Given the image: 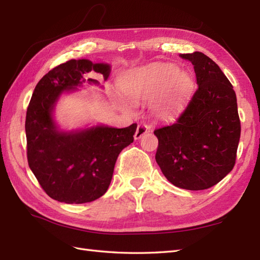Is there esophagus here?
Masks as SVG:
<instances>
[{"instance_id": "34e87169", "label": "esophagus", "mask_w": 260, "mask_h": 260, "mask_svg": "<svg viewBox=\"0 0 260 260\" xmlns=\"http://www.w3.org/2000/svg\"><path fill=\"white\" fill-rule=\"evenodd\" d=\"M147 132H148V127L145 124H140L139 126H137L136 132H135V135H134L135 140L141 139V137L145 133H147Z\"/></svg>"}]
</instances>
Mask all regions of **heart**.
I'll use <instances>...</instances> for the list:
<instances>
[{
  "instance_id": "b5f03b06",
  "label": "heart",
  "mask_w": 260,
  "mask_h": 260,
  "mask_svg": "<svg viewBox=\"0 0 260 260\" xmlns=\"http://www.w3.org/2000/svg\"><path fill=\"white\" fill-rule=\"evenodd\" d=\"M153 105V112L158 118H169L178 110L193 88V78L186 71L178 70L173 64H158L145 69L139 80L127 87V93L133 99L148 98L160 89Z\"/></svg>"
}]
</instances>
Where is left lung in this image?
<instances>
[{
    "mask_svg": "<svg viewBox=\"0 0 260 260\" xmlns=\"http://www.w3.org/2000/svg\"><path fill=\"white\" fill-rule=\"evenodd\" d=\"M194 67L198 89L175 121L154 131L155 159L173 185L206 190L234 169L240 119L233 85L202 52L180 54Z\"/></svg>",
    "mask_w": 260,
    "mask_h": 260,
    "instance_id": "1",
    "label": "left lung"
}]
</instances>
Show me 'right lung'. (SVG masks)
I'll list each match as a JSON object with an SVG mask.
<instances>
[{"label":"right lung","mask_w":260,"mask_h":260,"mask_svg":"<svg viewBox=\"0 0 260 260\" xmlns=\"http://www.w3.org/2000/svg\"><path fill=\"white\" fill-rule=\"evenodd\" d=\"M97 73L106 80L110 66L87 59L69 60L49 71L38 82L26 109L25 134L27 163L47 194L59 202L95 201L107 191L116 159L134 141L136 124L125 128L96 126L77 132H61L52 118V110L64 90Z\"/></svg>","instance_id":"right-lung-1"}]
</instances>
